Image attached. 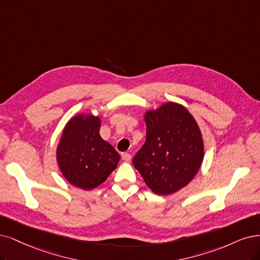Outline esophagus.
Here are the masks:
<instances>
[{"instance_id":"1","label":"esophagus","mask_w":260,"mask_h":260,"mask_svg":"<svg viewBox=\"0 0 260 260\" xmlns=\"http://www.w3.org/2000/svg\"><path fill=\"white\" fill-rule=\"evenodd\" d=\"M122 159L124 161H129L132 159V155L129 153H122Z\"/></svg>"}]
</instances>
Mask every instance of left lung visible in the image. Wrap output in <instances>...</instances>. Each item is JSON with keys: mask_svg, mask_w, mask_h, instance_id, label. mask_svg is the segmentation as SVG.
<instances>
[{"mask_svg": "<svg viewBox=\"0 0 260 260\" xmlns=\"http://www.w3.org/2000/svg\"><path fill=\"white\" fill-rule=\"evenodd\" d=\"M147 139L133 158L146 184L157 195L176 193L187 185L204 159V142L191 114L167 103L145 115Z\"/></svg>", "mask_w": 260, "mask_h": 260, "instance_id": "left-lung-1", "label": "left lung"}]
</instances>
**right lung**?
Returning <instances> with one entry per match:
<instances>
[{"instance_id":"add662e5","label":"right lung","mask_w":260,"mask_h":260,"mask_svg":"<svg viewBox=\"0 0 260 260\" xmlns=\"http://www.w3.org/2000/svg\"><path fill=\"white\" fill-rule=\"evenodd\" d=\"M101 120L92 114L74 117L63 132L56 151L65 179L76 187L92 189L117 168L119 153L100 136Z\"/></svg>"}]
</instances>
